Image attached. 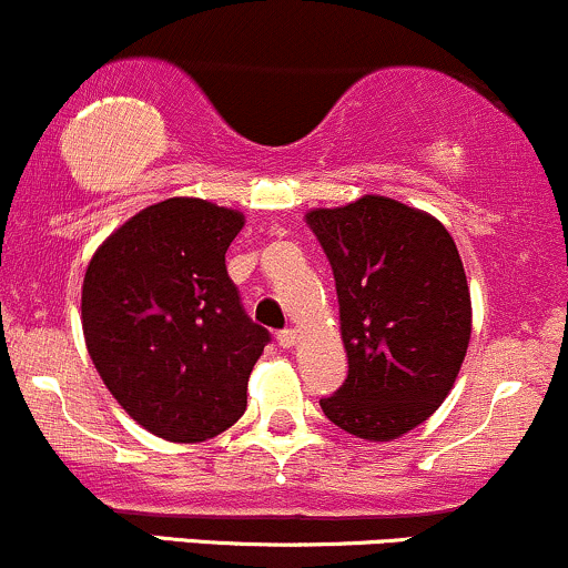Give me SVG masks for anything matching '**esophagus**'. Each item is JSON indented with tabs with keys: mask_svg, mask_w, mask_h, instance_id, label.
Wrapping results in <instances>:
<instances>
[{
	"mask_svg": "<svg viewBox=\"0 0 568 568\" xmlns=\"http://www.w3.org/2000/svg\"><path fill=\"white\" fill-rule=\"evenodd\" d=\"M296 342H298V331H296V328L280 331V334H277V344H280V347H283V349L296 347Z\"/></svg>",
	"mask_w": 568,
	"mask_h": 568,
	"instance_id": "1",
	"label": "esophagus"
}]
</instances>
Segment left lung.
Listing matches in <instances>:
<instances>
[{"label": "left lung", "mask_w": 568, "mask_h": 568, "mask_svg": "<svg viewBox=\"0 0 568 568\" xmlns=\"http://www.w3.org/2000/svg\"><path fill=\"white\" fill-rule=\"evenodd\" d=\"M304 219L334 270L349 363L323 414L355 438H400L446 400L470 344V285L454 237L382 194Z\"/></svg>", "instance_id": "8db88e82"}]
</instances>
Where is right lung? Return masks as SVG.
I'll list each match as a JSON object with an SVG mask.
<instances>
[{
  "mask_svg": "<svg viewBox=\"0 0 568 568\" xmlns=\"http://www.w3.org/2000/svg\"><path fill=\"white\" fill-rule=\"evenodd\" d=\"M245 226L232 207L171 197L98 245L82 283V334L114 400L143 429L202 443L247 406L270 331L245 315L226 251Z\"/></svg>",
  "mask_w": 568,
  "mask_h": 568,
  "instance_id": "1",
  "label": "right lung"
}]
</instances>
